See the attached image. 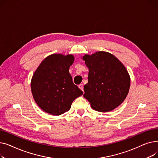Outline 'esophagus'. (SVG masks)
I'll list each match as a JSON object with an SVG mask.
<instances>
[{
    "mask_svg": "<svg viewBox=\"0 0 158 158\" xmlns=\"http://www.w3.org/2000/svg\"><path fill=\"white\" fill-rule=\"evenodd\" d=\"M78 87H79L82 91H84V90H83V85L80 84V85L78 86Z\"/></svg>",
    "mask_w": 158,
    "mask_h": 158,
    "instance_id": "obj_1",
    "label": "esophagus"
}]
</instances>
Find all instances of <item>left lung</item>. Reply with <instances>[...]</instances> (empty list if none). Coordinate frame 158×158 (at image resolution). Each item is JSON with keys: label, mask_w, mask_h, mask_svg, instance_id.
Returning a JSON list of instances; mask_svg holds the SVG:
<instances>
[{"label": "left lung", "mask_w": 158, "mask_h": 158, "mask_svg": "<svg viewBox=\"0 0 158 158\" xmlns=\"http://www.w3.org/2000/svg\"><path fill=\"white\" fill-rule=\"evenodd\" d=\"M82 59L89 69L83 97L97 111L108 112L117 108L126 99L130 88V76L125 66L105 51L85 54Z\"/></svg>", "instance_id": "8db88e82"}]
</instances>
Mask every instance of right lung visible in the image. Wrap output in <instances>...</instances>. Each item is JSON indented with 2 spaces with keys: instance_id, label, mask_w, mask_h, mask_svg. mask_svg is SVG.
<instances>
[{
  "instance_id": "obj_1",
  "label": "right lung",
  "mask_w": 158,
  "mask_h": 158,
  "mask_svg": "<svg viewBox=\"0 0 158 158\" xmlns=\"http://www.w3.org/2000/svg\"><path fill=\"white\" fill-rule=\"evenodd\" d=\"M72 54H53L41 61L31 82L36 103L45 112L60 115L68 111L73 101L83 94L75 85L69 73L74 61Z\"/></svg>"
}]
</instances>
